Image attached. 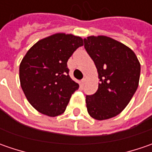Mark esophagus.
Masks as SVG:
<instances>
[{"label": "esophagus", "instance_id": "1", "mask_svg": "<svg viewBox=\"0 0 152 152\" xmlns=\"http://www.w3.org/2000/svg\"><path fill=\"white\" fill-rule=\"evenodd\" d=\"M85 84V79H82L81 81H80V85H81V86H84Z\"/></svg>", "mask_w": 152, "mask_h": 152}]
</instances>
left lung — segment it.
Here are the masks:
<instances>
[{
	"instance_id": "8db88e82",
	"label": "left lung",
	"mask_w": 152,
	"mask_h": 152,
	"mask_svg": "<svg viewBox=\"0 0 152 152\" xmlns=\"http://www.w3.org/2000/svg\"><path fill=\"white\" fill-rule=\"evenodd\" d=\"M84 42L100 79L96 92L86 96L87 111L96 120L113 118L127 107L137 90L140 61L130 48L107 36H90Z\"/></svg>"
}]
</instances>
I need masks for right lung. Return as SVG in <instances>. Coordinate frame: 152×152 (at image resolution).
Listing matches in <instances>:
<instances>
[{"mask_svg": "<svg viewBox=\"0 0 152 152\" xmlns=\"http://www.w3.org/2000/svg\"><path fill=\"white\" fill-rule=\"evenodd\" d=\"M83 45L79 36L56 34L28 50L20 63L19 79L27 100L38 112L50 117L64 113L79 87L70 78L67 62Z\"/></svg>", "mask_w": 152, "mask_h": 152, "instance_id": "right-lung-1", "label": "right lung"}]
</instances>
